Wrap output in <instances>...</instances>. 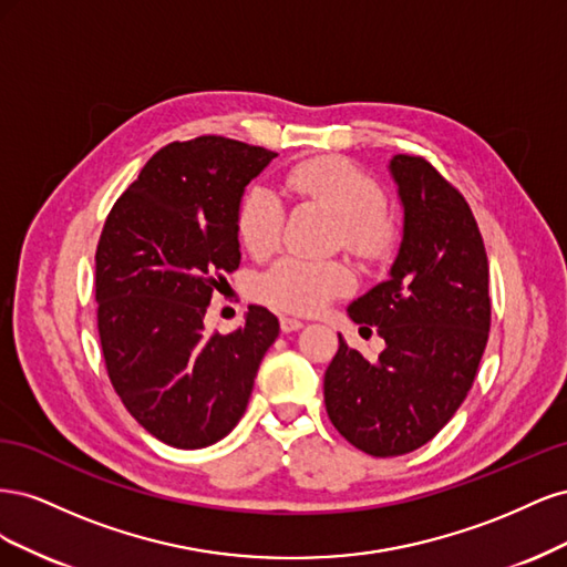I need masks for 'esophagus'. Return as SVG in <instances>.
Instances as JSON below:
<instances>
[{
  "label": "esophagus",
  "mask_w": 567,
  "mask_h": 567,
  "mask_svg": "<svg viewBox=\"0 0 567 567\" xmlns=\"http://www.w3.org/2000/svg\"><path fill=\"white\" fill-rule=\"evenodd\" d=\"M305 326L302 319H296V317H281V331L284 333H293V331H300Z\"/></svg>",
  "instance_id": "obj_1"
}]
</instances>
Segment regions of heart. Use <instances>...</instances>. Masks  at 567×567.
Here are the masks:
<instances>
[{
	"label": "heart",
	"instance_id": "b5f03b06",
	"mask_svg": "<svg viewBox=\"0 0 567 567\" xmlns=\"http://www.w3.org/2000/svg\"><path fill=\"white\" fill-rule=\"evenodd\" d=\"M288 194L312 200L338 219V241L357 257H375L390 244V221L383 192L354 163L323 156L302 161L284 177ZM284 205L265 186H250L238 205L236 229L241 244L255 257H267L279 246ZM352 274L340 262H312L286 257L262 277V296L274 307L293 315H312L331 298L346 293Z\"/></svg>",
	"mask_w": 567,
	"mask_h": 567
}]
</instances>
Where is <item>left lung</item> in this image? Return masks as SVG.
<instances>
[{"label": "left lung", "instance_id": "8db88e82", "mask_svg": "<svg viewBox=\"0 0 567 567\" xmlns=\"http://www.w3.org/2000/svg\"><path fill=\"white\" fill-rule=\"evenodd\" d=\"M404 210L388 279L350 302L354 323L375 326L385 350L367 359L340 348L323 375L338 433L371 456L431 442L475 381L489 336V267L477 221L456 188L419 156H392Z\"/></svg>", "mask_w": 567, "mask_h": 567}]
</instances>
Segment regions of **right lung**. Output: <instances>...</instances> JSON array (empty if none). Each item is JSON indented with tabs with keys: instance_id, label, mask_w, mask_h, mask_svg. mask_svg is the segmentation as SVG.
Instances as JSON below:
<instances>
[{
	"instance_id": "add662e5",
	"label": "right lung",
	"mask_w": 567,
	"mask_h": 567,
	"mask_svg": "<svg viewBox=\"0 0 567 567\" xmlns=\"http://www.w3.org/2000/svg\"><path fill=\"white\" fill-rule=\"evenodd\" d=\"M274 158L225 136L167 144L101 231L94 286L109 379L136 423L169 447L203 450L234 431L279 336V319L260 305L231 333L205 329L213 293L241 265L238 205Z\"/></svg>"
}]
</instances>
